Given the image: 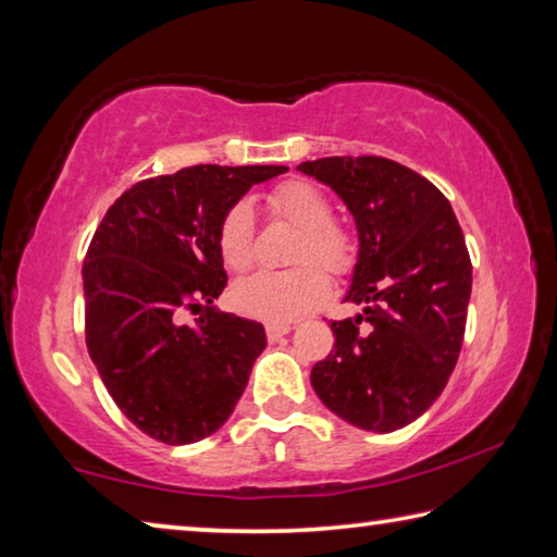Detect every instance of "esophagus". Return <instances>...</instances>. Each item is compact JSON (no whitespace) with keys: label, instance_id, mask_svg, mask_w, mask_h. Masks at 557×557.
<instances>
[{"label":"esophagus","instance_id":"esophagus-1","mask_svg":"<svg viewBox=\"0 0 557 557\" xmlns=\"http://www.w3.org/2000/svg\"><path fill=\"white\" fill-rule=\"evenodd\" d=\"M292 329H295V324H292V322H268L265 324V334H268L270 342H277L280 336L289 334Z\"/></svg>","mask_w":557,"mask_h":557}]
</instances>
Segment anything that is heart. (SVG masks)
Here are the masks:
<instances>
[{"label":"heart","instance_id":"heart-1","mask_svg":"<svg viewBox=\"0 0 557 557\" xmlns=\"http://www.w3.org/2000/svg\"><path fill=\"white\" fill-rule=\"evenodd\" d=\"M270 219L297 228L299 235L289 252L285 272H258L233 287V305L243 314L287 322L322 305L329 295V277H346L358 262V243L346 225L332 221L334 206L322 188L305 178H289L265 196ZM223 265L245 272L256 262V225L245 201L233 203L223 213L215 233Z\"/></svg>","mask_w":557,"mask_h":557}]
</instances>
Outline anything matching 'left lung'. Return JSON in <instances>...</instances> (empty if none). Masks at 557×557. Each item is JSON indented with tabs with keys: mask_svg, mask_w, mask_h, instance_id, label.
I'll use <instances>...</instances> for the list:
<instances>
[{
	"mask_svg": "<svg viewBox=\"0 0 557 557\" xmlns=\"http://www.w3.org/2000/svg\"><path fill=\"white\" fill-rule=\"evenodd\" d=\"M299 172L342 196L358 225L346 301L363 312L332 322L334 351L312 385L338 418L373 432L418 420L445 391L465 342L471 260L435 184L385 157H324Z\"/></svg>",
	"mask_w": 557,
	"mask_h": 557,
	"instance_id": "8db88e82",
	"label": "left lung"
}]
</instances>
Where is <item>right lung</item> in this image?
<instances>
[{"instance_id": "obj_1", "label": "right lung", "mask_w": 557, "mask_h": 557, "mask_svg": "<svg viewBox=\"0 0 557 557\" xmlns=\"http://www.w3.org/2000/svg\"><path fill=\"white\" fill-rule=\"evenodd\" d=\"M282 172L196 164L143 178L92 235L83 262L88 354L122 414L152 440L213 435L248 385L265 329L213 309L228 285L215 233L252 184Z\"/></svg>"}]
</instances>
